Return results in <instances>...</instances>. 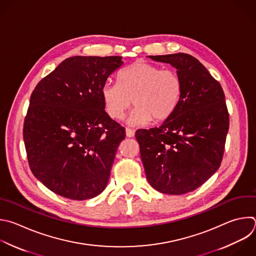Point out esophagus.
<instances>
[{
	"label": "esophagus",
	"instance_id": "obj_1",
	"mask_svg": "<svg viewBox=\"0 0 256 256\" xmlns=\"http://www.w3.org/2000/svg\"><path fill=\"white\" fill-rule=\"evenodd\" d=\"M126 136H128V138H134V130H132V128H126Z\"/></svg>",
	"mask_w": 256,
	"mask_h": 256
}]
</instances>
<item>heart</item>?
Listing matches in <instances>:
<instances>
[{"label":"heart","mask_w":256,"mask_h":256,"mask_svg":"<svg viewBox=\"0 0 256 256\" xmlns=\"http://www.w3.org/2000/svg\"><path fill=\"white\" fill-rule=\"evenodd\" d=\"M102 98L108 114L122 120L132 104L128 122L146 126L152 120L164 122L177 110L182 98V81L174 70H164L158 65L136 62L122 70L118 84L106 83Z\"/></svg>","instance_id":"heart-1"}]
</instances>
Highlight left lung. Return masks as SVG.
Masks as SVG:
<instances>
[{
    "instance_id": "obj_1",
    "label": "left lung",
    "mask_w": 256,
    "mask_h": 256,
    "mask_svg": "<svg viewBox=\"0 0 256 256\" xmlns=\"http://www.w3.org/2000/svg\"><path fill=\"white\" fill-rule=\"evenodd\" d=\"M148 58L177 69L182 98L160 126L136 132L144 173L156 191L186 194L204 184L221 164L229 128L225 96L220 83L192 55Z\"/></svg>"
}]
</instances>
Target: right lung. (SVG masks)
Here are the masks:
<instances>
[{
    "label": "right lung",
    "instance_id": "obj_1",
    "mask_svg": "<svg viewBox=\"0 0 256 256\" xmlns=\"http://www.w3.org/2000/svg\"><path fill=\"white\" fill-rule=\"evenodd\" d=\"M120 56H73L35 88L23 136L34 176L49 190L88 200L106 187L126 130L104 110L102 90Z\"/></svg>",
    "mask_w": 256,
    "mask_h": 256
}]
</instances>
